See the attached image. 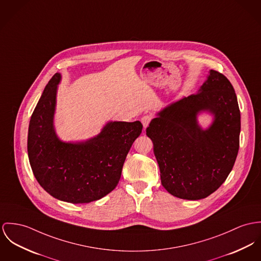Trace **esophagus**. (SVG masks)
<instances>
[{
    "instance_id": "esophagus-1",
    "label": "esophagus",
    "mask_w": 261,
    "mask_h": 261,
    "mask_svg": "<svg viewBox=\"0 0 261 261\" xmlns=\"http://www.w3.org/2000/svg\"><path fill=\"white\" fill-rule=\"evenodd\" d=\"M152 118H153V117H152V115H150V114H147V115L142 116L141 122H142L144 128H147V127H148V125H149V123L152 120Z\"/></svg>"
}]
</instances>
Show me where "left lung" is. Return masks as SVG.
Instances as JSON below:
<instances>
[{
	"label": "left lung",
	"mask_w": 261,
	"mask_h": 261,
	"mask_svg": "<svg viewBox=\"0 0 261 261\" xmlns=\"http://www.w3.org/2000/svg\"><path fill=\"white\" fill-rule=\"evenodd\" d=\"M212 122L203 128L198 116ZM146 129L160 168L161 182L174 197L204 199L226 180L240 148L241 111L229 81L211 69L196 94L168 104Z\"/></svg>",
	"instance_id": "obj_1"
}]
</instances>
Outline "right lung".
<instances>
[{"mask_svg": "<svg viewBox=\"0 0 261 261\" xmlns=\"http://www.w3.org/2000/svg\"><path fill=\"white\" fill-rule=\"evenodd\" d=\"M61 74L46 84L31 117L28 155L41 188L54 198L71 203L100 200L120 180L126 156L142 132L140 121H108L89 139L62 141L55 126Z\"/></svg>", "mask_w": 261, "mask_h": 261, "instance_id": "obj_1", "label": "right lung"}]
</instances>
